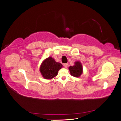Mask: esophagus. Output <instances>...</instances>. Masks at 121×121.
<instances>
[{
    "label": "esophagus",
    "instance_id": "esophagus-1",
    "mask_svg": "<svg viewBox=\"0 0 121 121\" xmlns=\"http://www.w3.org/2000/svg\"><path fill=\"white\" fill-rule=\"evenodd\" d=\"M64 67H65V68H67V67H68V64H67V63L65 64L64 65Z\"/></svg>",
    "mask_w": 121,
    "mask_h": 121
}]
</instances>
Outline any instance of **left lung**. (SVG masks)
Here are the masks:
<instances>
[{"label":"left lung","instance_id":"obj_1","mask_svg":"<svg viewBox=\"0 0 121 121\" xmlns=\"http://www.w3.org/2000/svg\"><path fill=\"white\" fill-rule=\"evenodd\" d=\"M69 70L71 75L76 78H79L83 73V67L79 61H75L74 66L69 67Z\"/></svg>","mask_w":121,"mask_h":121}]
</instances>
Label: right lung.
<instances>
[{
  "label": "right lung",
  "mask_w": 121,
  "mask_h": 121,
  "mask_svg": "<svg viewBox=\"0 0 121 121\" xmlns=\"http://www.w3.org/2000/svg\"><path fill=\"white\" fill-rule=\"evenodd\" d=\"M62 67L63 65L60 63L56 62L52 57H49L41 64L40 72L44 78L51 79L57 75L58 70Z\"/></svg>",
  "instance_id": "add662e5"
}]
</instances>
